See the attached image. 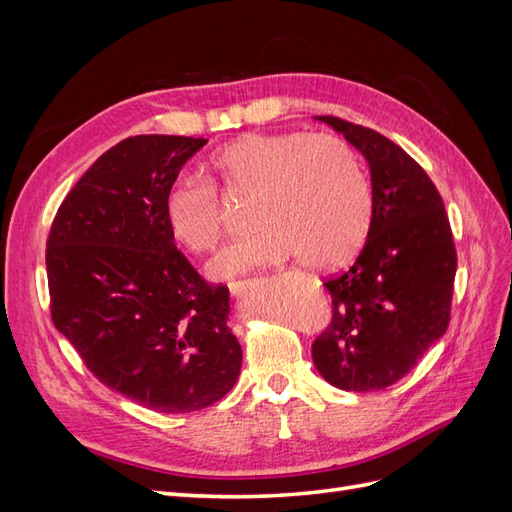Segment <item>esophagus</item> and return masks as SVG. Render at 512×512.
Returning <instances> with one entry per match:
<instances>
[{
	"label": "esophagus",
	"instance_id": "34e87169",
	"mask_svg": "<svg viewBox=\"0 0 512 512\" xmlns=\"http://www.w3.org/2000/svg\"><path fill=\"white\" fill-rule=\"evenodd\" d=\"M228 288L232 292V297H241V294L247 290V282L245 280H235V282L228 284Z\"/></svg>",
	"mask_w": 512,
	"mask_h": 512
}]
</instances>
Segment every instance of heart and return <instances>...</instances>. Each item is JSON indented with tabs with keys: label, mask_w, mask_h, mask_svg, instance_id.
I'll return each mask as SVG.
<instances>
[{
	"label": "heart",
	"mask_w": 512,
	"mask_h": 512,
	"mask_svg": "<svg viewBox=\"0 0 512 512\" xmlns=\"http://www.w3.org/2000/svg\"><path fill=\"white\" fill-rule=\"evenodd\" d=\"M209 175L226 196L252 194L247 220L256 226L209 262L213 280L294 256L309 269L339 267L367 237L369 183L356 153L335 136L243 134L211 153ZM212 186L179 175L164 196L170 237L194 254L213 250L224 228L226 211Z\"/></svg>",
	"instance_id": "b5f03b06"
}]
</instances>
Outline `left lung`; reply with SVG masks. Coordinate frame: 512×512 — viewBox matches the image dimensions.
Segmentation results:
<instances>
[{"instance_id": "8db88e82", "label": "left lung", "mask_w": 512, "mask_h": 512, "mask_svg": "<svg viewBox=\"0 0 512 512\" xmlns=\"http://www.w3.org/2000/svg\"><path fill=\"white\" fill-rule=\"evenodd\" d=\"M314 119L365 158L371 222L354 265L324 282L333 320L312 344V359L337 389L380 391L446 333L457 271L453 232L436 185L404 149L344 119Z\"/></svg>"}]
</instances>
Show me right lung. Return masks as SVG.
<instances>
[{"label": "right lung", "mask_w": 512, "mask_h": 512, "mask_svg": "<svg viewBox=\"0 0 512 512\" xmlns=\"http://www.w3.org/2000/svg\"><path fill=\"white\" fill-rule=\"evenodd\" d=\"M205 145L121 141L76 181L46 241L57 331L108 389L164 414L215 404L241 371L230 292L194 271L162 211L168 185Z\"/></svg>", "instance_id": "1"}]
</instances>
